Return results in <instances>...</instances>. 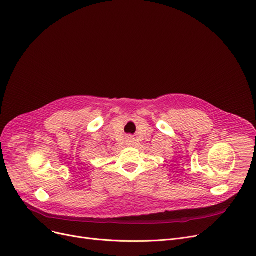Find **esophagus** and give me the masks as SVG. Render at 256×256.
Listing matches in <instances>:
<instances>
[{"label":"esophagus","instance_id":"34e87169","mask_svg":"<svg viewBox=\"0 0 256 256\" xmlns=\"http://www.w3.org/2000/svg\"><path fill=\"white\" fill-rule=\"evenodd\" d=\"M132 143H134V139H132V138H130H130L128 139V146H132Z\"/></svg>","mask_w":256,"mask_h":256}]
</instances>
